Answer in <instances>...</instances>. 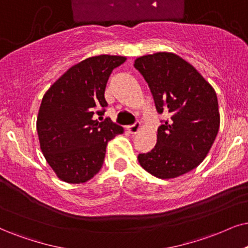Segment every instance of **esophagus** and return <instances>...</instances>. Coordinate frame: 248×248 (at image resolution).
<instances>
[{"label": "esophagus", "mask_w": 248, "mask_h": 248, "mask_svg": "<svg viewBox=\"0 0 248 248\" xmlns=\"http://www.w3.org/2000/svg\"><path fill=\"white\" fill-rule=\"evenodd\" d=\"M127 130L131 134H136L140 130V122H135L133 126H127Z\"/></svg>", "instance_id": "1"}]
</instances>
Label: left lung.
Wrapping results in <instances>:
<instances>
[{"label": "left lung", "instance_id": "left-lung-1", "mask_svg": "<svg viewBox=\"0 0 248 248\" xmlns=\"http://www.w3.org/2000/svg\"><path fill=\"white\" fill-rule=\"evenodd\" d=\"M134 66L149 84L156 111L169 114L158 128L155 146L139 155L140 165L162 180L181 176L206 158L220 129L214 88L173 52L142 56Z\"/></svg>", "mask_w": 248, "mask_h": 248}]
</instances>
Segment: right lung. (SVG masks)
Segmentation results:
<instances>
[{
	"label": "right lung",
	"instance_id": "right-lung-1",
	"mask_svg": "<svg viewBox=\"0 0 248 248\" xmlns=\"http://www.w3.org/2000/svg\"><path fill=\"white\" fill-rule=\"evenodd\" d=\"M122 56L99 55L78 62L46 90L36 120L40 147L55 174L66 183L80 184L101 170L108 140L124 128L106 119H93L96 108L104 113L108 77L126 62ZM103 119V118H102Z\"/></svg>",
	"mask_w": 248,
	"mask_h": 248
}]
</instances>
